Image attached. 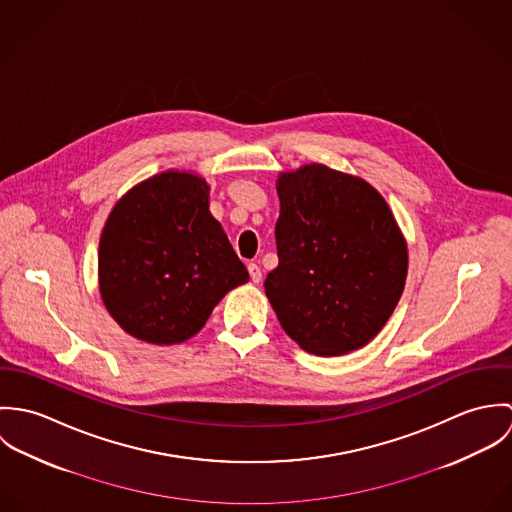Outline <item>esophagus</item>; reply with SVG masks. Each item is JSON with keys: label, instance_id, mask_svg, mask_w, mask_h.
Wrapping results in <instances>:
<instances>
[{"label": "esophagus", "instance_id": "esophagus-1", "mask_svg": "<svg viewBox=\"0 0 512 512\" xmlns=\"http://www.w3.org/2000/svg\"><path fill=\"white\" fill-rule=\"evenodd\" d=\"M248 272H250V280H252L254 284H260V280H262V270H260V266H258V264H248Z\"/></svg>", "mask_w": 512, "mask_h": 512}]
</instances>
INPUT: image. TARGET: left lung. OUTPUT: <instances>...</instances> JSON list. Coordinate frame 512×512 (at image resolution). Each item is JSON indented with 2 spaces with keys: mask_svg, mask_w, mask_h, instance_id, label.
I'll return each mask as SVG.
<instances>
[{
  "mask_svg": "<svg viewBox=\"0 0 512 512\" xmlns=\"http://www.w3.org/2000/svg\"><path fill=\"white\" fill-rule=\"evenodd\" d=\"M278 268L266 295L293 341L319 357L365 347L404 292L406 240L382 195L321 163L280 173Z\"/></svg>",
  "mask_w": 512,
  "mask_h": 512,
  "instance_id": "1",
  "label": "left lung"
}]
</instances>
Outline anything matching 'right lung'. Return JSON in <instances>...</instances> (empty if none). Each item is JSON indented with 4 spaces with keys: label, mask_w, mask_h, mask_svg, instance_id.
<instances>
[{
    "label": "right lung",
    "mask_w": 512,
    "mask_h": 512,
    "mask_svg": "<svg viewBox=\"0 0 512 512\" xmlns=\"http://www.w3.org/2000/svg\"><path fill=\"white\" fill-rule=\"evenodd\" d=\"M100 295L132 337L173 345L197 335L248 270L209 211V185L165 171L130 189L104 224Z\"/></svg>",
    "instance_id": "obj_1"
}]
</instances>
